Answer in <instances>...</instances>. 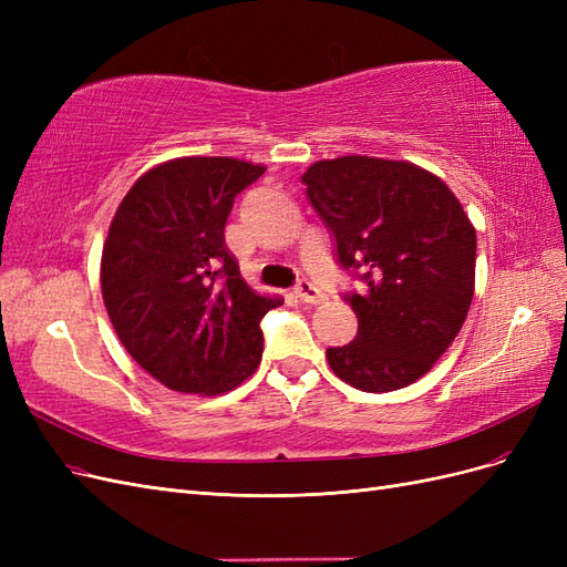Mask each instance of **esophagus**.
Wrapping results in <instances>:
<instances>
[{
    "instance_id": "obj_1",
    "label": "esophagus",
    "mask_w": 567,
    "mask_h": 567,
    "mask_svg": "<svg viewBox=\"0 0 567 567\" xmlns=\"http://www.w3.org/2000/svg\"><path fill=\"white\" fill-rule=\"evenodd\" d=\"M296 296H298L302 302H307V305H321V302L326 300V296L321 293V290H319L315 284H310V281H300V284L296 286Z\"/></svg>"
}]
</instances>
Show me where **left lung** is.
<instances>
[{
  "mask_svg": "<svg viewBox=\"0 0 567 567\" xmlns=\"http://www.w3.org/2000/svg\"><path fill=\"white\" fill-rule=\"evenodd\" d=\"M307 196L338 244V260L362 269L348 296L357 338L329 348L331 371L364 392L406 388L433 369L458 336L475 290V227L452 188L409 161L340 156L302 175Z\"/></svg>",
  "mask_w": 567,
  "mask_h": 567,
  "instance_id": "1",
  "label": "left lung"
}]
</instances>
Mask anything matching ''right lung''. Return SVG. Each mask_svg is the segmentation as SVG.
Returning a JSON list of instances; mask_svg holds the SVG:
<instances>
[{"mask_svg": "<svg viewBox=\"0 0 567 567\" xmlns=\"http://www.w3.org/2000/svg\"><path fill=\"white\" fill-rule=\"evenodd\" d=\"M265 165L184 156L153 165L120 200L101 252V296L130 357L169 390L221 394L260 367V319L279 307L225 244L236 194Z\"/></svg>", "mask_w": 567, "mask_h": 567, "instance_id": "right-lung-1", "label": "right lung"}]
</instances>
